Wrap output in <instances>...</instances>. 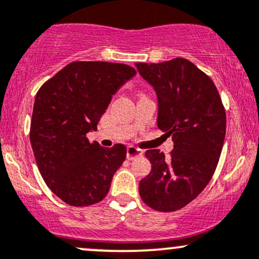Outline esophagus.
<instances>
[{
	"instance_id": "esophagus-1",
	"label": "esophagus",
	"mask_w": 259,
	"mask_h": 259,
	"mask_svg": "<svg viewBox=\"0 0 259 259\" xmlns=\"http://www.w3.org/2000/svg\"><path fill=\"white\" fill-rule=\"evenodd\" d=\"M144 156V150H141V148L139 147H135V146H129L126 150V157L127 159H134L136 158V157H141Z\"/></svg>"
}]
</instances>
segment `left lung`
<instances>
[{
    "label": "left lung",
    "instance_id": "1",
    "mask_svg": "<svg viewBox=\"0 0 259 259\" xmlns=\"http://www.w3.org/2000/svg\"><path fill=\"white\" fill-rule=\"evenodd\" d=\"M158 97V127L171 135L169 157L147 150L152 170L140 181L142 201L158 212L185 207L208 185L221 157L227 115L212 79L185 58L135 63Z\"/></svg>",
    "mask_w": 259,
    "mask_h": 259
}]
</instances>
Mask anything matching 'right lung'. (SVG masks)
I'll return each mask as SVG.
<instances>
[{"mask_svg":"<svg viewBox=\"0 0 259 259\" xmlns=\"http://www.w3.org/2000/svg\"><path fill=\"white\" fill-rule=\"evenodd\" d=\"M136 74L133 67L109 62H72L47 80L35 97L30 142L46 185L74 207L106 197L126 147L90 142L112 96Z\"/></svg>","mask_w":259,"mask_h":259,"instance_id":"1","label":"right lung"}]
</instances>
